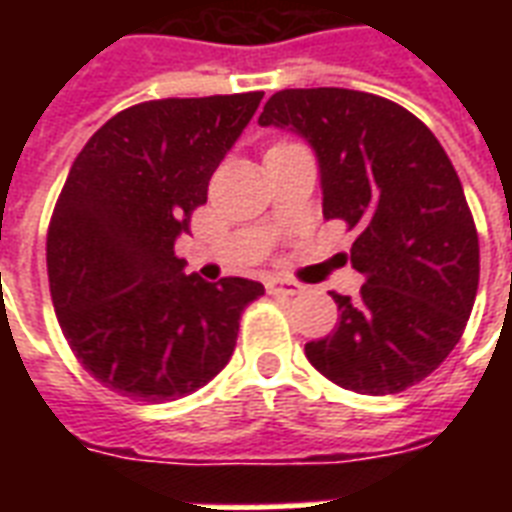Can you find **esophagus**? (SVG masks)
<instances>
[{
    "instance_id": "34e87169",
    "label": "esophagus",
    "mask_w": 512,
    "mask_h": 512,
    "mask_svg": "<svg viewBox=\"0 0 512 512\" xmlns=\"http://www.w3.org/2000/svg\"><path fill=\"white\" fill-rule=\"evenodd\" d=\"M265 289H268L271 295H284V297L300 295V292H303L300 284H295V281H289V279H268L265 281Z\"/></svg>"
}]
</instances>
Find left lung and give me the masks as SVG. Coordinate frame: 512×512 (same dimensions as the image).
Returning <instances> with one entry per match:
<instances>
[{
	"label": "left lung",
	"mask_w": 512,
	"mask_h": 512,
	"mask_svg": "<svg viewBox=\"0 0 512 512\" xmlns=\"http://www.w3.org/2000/svg\"><path fill=\"white\" fill-rule=\"evenodd\" d=\"M260 124L313 146L324 217L356 233L358 297L332 292L337 327L305 345L327 380L388 396L425 380L460 342L478 292V233L449 156L414 114L372 92L281 90Z\"/></svg>",
	"instance_id": "8db88e82"
}]
</instances>
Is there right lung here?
<instances>
[{
	"label": "right lung",
	"instance_id": "obj_1",
	"mask_svg": "<svg viewBox=\"0 0 512 512\" xmlns=\"http://www.w3.org/2000/svg\"><path fill=\"white\" fill-rule=\"evenodd\" d=\"M260 100H146L108 119L71 164L47 231L50 295L74 356L108 390L175 401L231 361L263 284L185 276L175 239Z\"/></svg>",
	"mask_w": 512,
	"mask_h": 512
}]
</instances>
